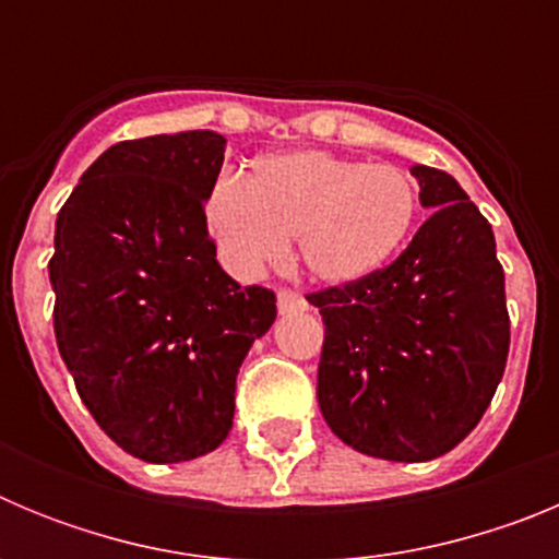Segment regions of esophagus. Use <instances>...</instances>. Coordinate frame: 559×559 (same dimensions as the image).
<instances>
[{"label": "esophagus", "instance_id": "1", "mask_svg": "<svg viewBox=\"0 0 559 559\" xmlns=\"http://www.w3.org/2000/svg\"><path fill=\"white\" fill-rule=\"evenodd\" d=\"M276 308H280V313H283V316L302 313V310H308V302H305L302 294L283 288L280 294H276Z\"/></svg>", "mask_w": 559, "mask_h": 559}]
</instances>
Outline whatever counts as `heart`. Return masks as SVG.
Listing matches in <instances>:
<instances>
[{"instance_id":"b5f03b06","label":"heart","mask_w":559,"mask_h":559,"mask_svg":"<svg viewBox=\"0 0 559 559\" xmlns=\"http://www.w3.org/2000/svg\"><path fill=\"white\" fill-rule=\"evenodd\" d=\"M417 215L406 173L324 151L271 153L251 181L224 176L206 199V224L231 269L280 263L288 240L313 280L349 285L374 274L403 246Z\"/></svg>"}]
</instances>
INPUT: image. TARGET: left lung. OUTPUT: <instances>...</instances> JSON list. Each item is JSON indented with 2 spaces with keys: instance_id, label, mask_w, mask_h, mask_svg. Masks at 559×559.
<instances>
[{
  "instance_id": "left-lung-1",
  "label": "left lung",
  "mask_w": 559,
  "mask_h": 559,
  "mask_svg": "<svg viewBox=\"0 0 559 559\" xmlns=\"http://www.w3.org/2000/svg\"><path fill=\"white\" fill-rule=\"evenodd\" d=\"M433 210L403 254L358 283L310 294L324 319L319 408L374 459L428 462L484 417L510 353L496 237L453 176L414 165Z\"/></svg>"
}]
</instances>
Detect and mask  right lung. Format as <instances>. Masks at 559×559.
I'll list each match as a JSON object with an SVG mask.
<instances>
[{
	"instance_id": "right-lung-1",
	"label": "right lung",
	"mask_w": 559,
	"mask_h": 559,
	"mask_svg": "<svg viewBox=\"0 0 559 559\" xmlns=\"http://www.w3.org/2000/svg\"><path fill=\"white\" fill-rule=\"evenodd\" d=\"M224 151L215 131L117 142L58 212V353L97 426L142 462L229 437L240 364L276 319L274 290L240 288L215 260L204 204Z\"/></svg>"
}]
</instances>
